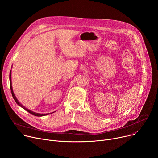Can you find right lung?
<instances>
[{
    "mask_svg": "<svg viewBox=\"0 0 158 158\" xmlns=\"http://www.w3.org/2000/svg\"><path fill=\"white\" fill-rule=\"evenodd\" d=\"M9 83H10V88H11V94H12V96H13V99H15L16 103L19 105L20 106H21L22 108H23L24 110H25L26 111H27L28 112H29L30 114H31L32 115H35V116H38V117H41V116H44V115H48L50 114H38V113H35V112H32V111L29 110L28 108H25L24 106H23L19 101H18V99L16 98V97L15 96L14 92H13V87H12V83H11V71H10V73H9Z\"/></svg>",
    "mask_w": 158,
    "mask_h": 158,
    "instance_id": "1",
    "label": "right lung"
}]
</instances>
